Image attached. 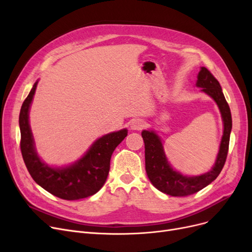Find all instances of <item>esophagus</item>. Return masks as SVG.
<instances>
[{
	"mask_svg": "<svg viewBox=\"0 0 252 252\" xmlns=\"http://www.w3.org/2000/svg\"><path fill=\"white\" fill-rule=\"evenodd\" d=\"M145 126V123L142 121V119H134L130 123V128L135 129V130H139L142 129Z\"/></svg>",
	"mask_w": 252,
	"mask_h": 252,
	"instance_id": "obj_1",
	"label": "esophagus"
}]
</instances>
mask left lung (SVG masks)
I'll return each instance as SVG.
<instances>
[{
	"instance_id": "8db88e82",
	"label": "left lung",
	"mask_w": 252,
	"mask_h": 252,
	"mask_svg": "<svg viewBox=\"0 0 252 252\" xmlns=\"http://www.w3.org/2000/svg\"><path fill=\"white\" fill-rule=\"evenodd\" d=\"M196 87L214 99L220 109L223 133L216 162L211 169L200 176H185L170 165L164 152L160 137L153 129H144L142 137L145 143V167L153 186L170 196H188L200 191L214 182L221 171L227 159L230 135L232 129V115L229 105L223 96L220 85L210 71L201 67L197 75Z\"/></svg>"
}]
</instances>
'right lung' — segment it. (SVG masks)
I'll use <instances>...</instances> for the list:
<instances>
[{
  "label": "right lung",
  "instance_id": "obj_1",
  "mask_svg": "<svg viewBox=\"0 0 252 252\" xmlns=\"http://www.w3.org/2000/svg\"><path fill=\"white\" fill-rule=\"evenodd\" d=\"M37 83L24 100L19 114L20 148L29 173L37 185L61 199L77 200L96 194L107 180L111 155L126 137L127 129L100 137L79 159L69 165L50 166L36 152L30 125V110Z\"/></svg>",
  "mask_w": 252,
  "mask_h": 252
}]
</instances>
